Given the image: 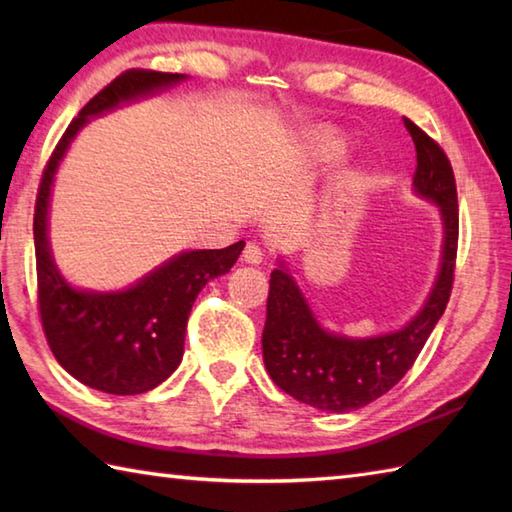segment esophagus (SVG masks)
<instances>
[{
  "label": "esophagus",
  "mask_w": 512,
  "mask_h": 512,
  "mask_svg": "<svg viewBox=\"0 0 512 512\" xmlns=\"http://www.w3.org/2000/svg\"><path fill=\"white\" fill-rule=\"evenodd\" d=\"M242 259L246 264H253V266H259L264 262V250L259 248L257 244H246L244 253H242Z\"/></svg>",
  "instance_id": "34e87169"
}]
</instances>
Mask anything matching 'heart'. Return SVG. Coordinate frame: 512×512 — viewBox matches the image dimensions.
Instances as JSON below:
<instances>
[{
  "mask_svg": "<svg viewBox=\"0 0 512 512\" xmlns=\"http://www.w3.org/2000/svg\"><path fill=\"white\" fill-rule=\"evenodd\" d=\"M347 149H350V143L341 132H334V129H328V132H321L319 136H314L312 140V156L319 162H339Z\"/></svg>",
  "mask_w": 512,
  "mask_h": 512,
  "instance_id": "heart-1",
  "label": "heart"
}]
</instances>
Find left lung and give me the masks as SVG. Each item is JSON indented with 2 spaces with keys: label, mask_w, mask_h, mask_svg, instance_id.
<instances>
[{
  "label": "left lung",
  "mask_w": 512,
  "mask_h": 512,
  "mask_svg": "<svg viewBox=\"0 0 512 512\" xmlns=\"http://www.w3.org/2000/svg\"><path fill=\"white\" fill-rule=\"evenodd\" d=\"M418 151L413 193L438 206L442 222L440 266L429 297L413 317L374 336H347L323 328L284 259L270 273L264 365L286 394L321 411L361 409L409 372L447 308L458 253V191L449 158L438 143L405 118Z\"/></svg>",
  "instance_id": "1"
}]
</instances>
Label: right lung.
I'll return each instance as SVG.
<instances>
[{
  "label": "right lung",
  "instance_id": "obj_1",
  "mask_svg": "<svg viewBox=\"0 0 512 512\" xmlns=\"http://www.w3.org/2000/svg\"><path fill=\"white\" fill-rule=\"evenodd\" d=\"M182 81H187V74L129 70L118 76L65 129L39 184L35 253L43 332L65 372L105 394H145L176 372L195 297L211 279L235 266L246 242L182 250L123 290L76 288L52 257L48 237L52 184L74 138L92 118L176 88Z\"/></svg>",
  "mask_w": 512,
  "mask_h": 512
}]
</instances>
